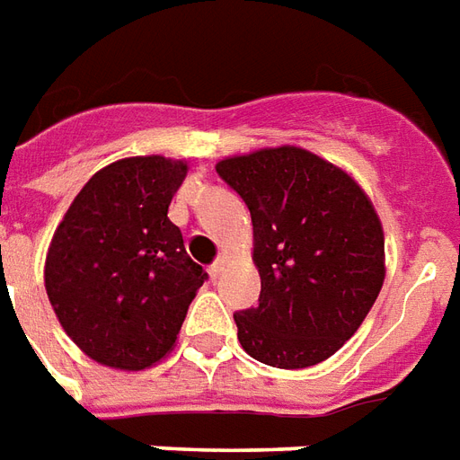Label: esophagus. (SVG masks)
<instances>
[{"label": "esophagus", "instance_id": "obj_1", "mask_svg": "<svg viewBox=\"0 0 460 460\" xmlns=\"http://www.w3.org/2000/svg\"><path fill=\"white\" fill-rule=\"evenodd\" d=\"M226 263H229V256H226V253H221V256L209 265V275H212V278H219V275L224 273V265Z\"/></svg>", "mask_w": 460, "mask_h": 460}]
</instances>
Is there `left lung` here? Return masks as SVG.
<instances>
[{
  "label": "left lung",
  "mask_w": 460,
  "mask_h": 460,
  "mask_svg": "<svg viewBox=\"0 0 460 460\" xmlns=\"http://www.w3.org/2000/svg\"><path fill=\"white\" fill-rule=\"evenodd\" d=\"M253 221L258 305L234 314L251 358L309 368L349 341L385 280V236L356 180L297 146L217 163Z\"/></svg>",
  "instance_id": "left-lung-1"
}]
</instances>
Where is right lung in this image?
Wrapping results in <instances>:
<instances>
[{"label": "right lung", "mask_w": 460, "mask_h": 460, "mask_svg": "<svg viewBox=\"0 0 460 460\" xmlns=\"http://www.w3.org/2000/svg\"><path fill=\"white\" fill-rule=\"evenodd\" d=\"M185 161L124 158L94 172L58 224L46 292L58 322L102 366L144 370L165 358L207 280L168 207Z\"/></svg>", "instance_id": "add662e5"}]
</instances>
